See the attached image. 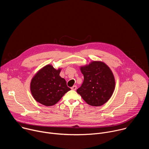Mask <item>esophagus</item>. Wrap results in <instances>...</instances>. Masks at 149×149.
I'll return each mask as SVG.
<instances>
[{"label": "esophagus", "instance_id": "esophagus-1", "mask_svg": "<svg viewBox=\"0 0 149 149\" xmlns=\"http://www.w3.org/2000/svg\"><path fill=\"white\" fill-rule=\"evenodd\" d=\"M71 89L72 90L75 91V90H77V86H72V87L71 88Z\"/></svg>", "mask_w": 149, "mask_h": 149}]
</instances>
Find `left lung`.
<instances>
[{
	"label": "left lung",
	"mask_w": 149,
	"mask_h": 149,
	"mask_svg": "<svg viewBox=\"0 0 149 149\" xmlns=\"http://www.w3.org/2000/svg\"><path fill=\"white\" fill-rule=\"evenodd\" d=\"M84 81L77 92L88 104L101 106L107 102L115 89V79L110 68L101 61H92L80 67Z\"/></svg>",
	"instance_id": "obj_1"
}]
</instances>
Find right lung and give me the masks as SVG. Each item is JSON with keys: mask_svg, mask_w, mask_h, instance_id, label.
Here are the masks:
<instances>
[{"mask_svg": "<svg viewBox=\"0 0 149 149\" xmlns=\"http://www.w3.org/2000/svg\"><path fill=\"white\" fill-rule=\"evenodd\" d=\"M61 70L48 64L39 70L32 78L30 89L37 102L48 107L54 105L71 90L65 79L59 76Z\"/></svg>", "mask_w": 149, "mask_h": 149, "instance_id": "obj_1", "label": "right lung"}]
</instances>
